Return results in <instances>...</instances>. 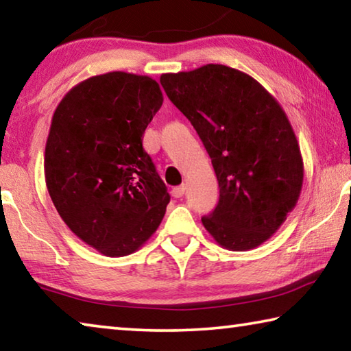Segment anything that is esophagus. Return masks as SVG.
Masks as SVG:
<instances>
[{
  "instance_id": "1",
  "label": "esophagus",
  "mask_w": 351,
  "mask_h": 351,
  "mask_svg": "<svg viewBox=\"0 0 351 351\" xmlns=\"http://www.w3.org/2000/svg\"><path fill=\"white\" fill-rule=\"evenodd\" d=\"M184 193H186V186H184V184H181V186L171 189V195H173L175 198H182Z\"/></svg>"
}]
</instances>
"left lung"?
Instances as JSON below:
<instances>
[{
  "mask_svg": "<svg viewBox=\"0 0 351 351\" xmlns=\"http://www.w3.org/2000/svg\"><path fill=\"white\" fill-rule=\"evenodd\" d=\"M161 85L203 141L219 199L204 228L219 246L249 251L294 209L304 159L287 114L251 75L224 64L162 74Z\"/></svg>",
  "mask_w": 351,
  "mask_h": 351,
  "instance_id": "left-lung-1",
  "label": "left lung"
}]
</instances>
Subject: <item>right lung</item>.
Segmentation results:
<instances>
[{"label": "right lung", "instance_id": "right-lung-1", "mask_svg": "<svg viewBox=\"0 0 351 351\" xmlns=\"http://www.w3.org/2000/svg\"><path fill=\"white\" fill-rule=\"evenodd\" d=\"M162 100L152 77L112 71L75 85L52 116L45 148L47 192L64 224L106 257L138 251L156 232L170 201L142 148Z\"/></svg>", "mask_w": 351, "mask_h": 351}]
</instances>
